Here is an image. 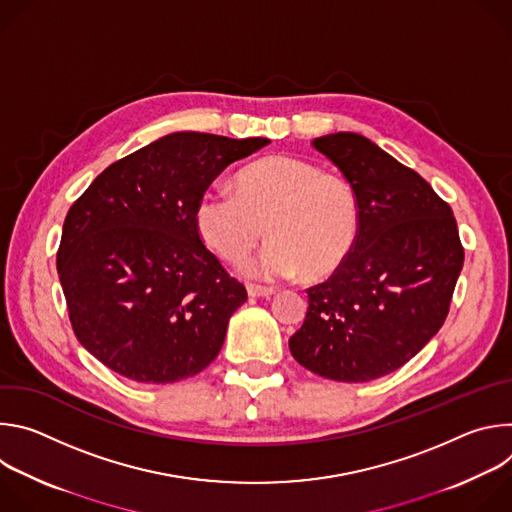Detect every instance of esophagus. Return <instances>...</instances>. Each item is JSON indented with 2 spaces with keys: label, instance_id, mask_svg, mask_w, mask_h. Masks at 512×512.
<instances>
[{
  "label": "esophagus",
  "instance_id": "obj_1",
  "mask_svg": "<svg viewBox=\"0 0 512 512\" xmlns=\"http://www.w3.org/2000/svg\"><path fill=\"white\" fill-rule=\"evenodd\" d=\"M247 294L251 298H271L275 294V289L265 287V285H257V283H247Z\"/></svg>",
  "mask_w": 512,
  "mask_h": 512
}]
</instances>
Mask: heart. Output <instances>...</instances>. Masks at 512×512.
<instances>
[{
	"mask_svg": "<svg viewBox=\"0 0 512 512\" xmlns=\"http://www.w3.org/2000/svg\"><path fill=\"white\" fill-rule=\"evenodd\" d=\"M202 243L237 263L265 235L261 255L247 265L255 277L277 279L306 273L322 279L352 253L360 231V202L352 184L296 156H269L243 168L235 192L206 190L194 208Z\"/></svg>",
	"mask_w": 512,
	"mask_h": 512,
	"instance_id": "obj_1",
	"label": "heart"
}]
</instances>
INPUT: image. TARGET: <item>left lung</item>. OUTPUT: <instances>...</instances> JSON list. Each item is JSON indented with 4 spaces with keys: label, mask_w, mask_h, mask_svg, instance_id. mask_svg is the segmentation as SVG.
I'll list each match as a JSON object with an SVG mask.
<instances>
[{
    "label": "left lung",
    "mask_w": 512,
    "mask_h": 512,
    "mask_svg": "<svg viewBox=\"0 0 512 512\" xmlns=\"http://www.w3.org/2000/svg\"><path fill=\"white\" fill-rule=\"evenodd\" d=\"M312 145L356 190L360 231L350 257L306 289L289 350L320 377L367 383L403 367L442 328L464 247L450 204L377 143L340 131Z\"/></svg>",
    "instance_id": "left-lung-1"
}]
</instances>
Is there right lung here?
Returning <instances> with one entry per match:
<instances>
[{"label":"right lung","instance_id":"right-lung-1","mask_svg":"<svg viewBox=\"0 0 512 512\" xmlns=\"http://www.w3.org/2000/svg\"><path fill=\"white\" fill-rule=\"evenodd\" d=\"M267 137L178 131L103 170L70 206L56 269L79 342L137 383H176L218 356L247 289L202 243L198 198Z\"/></svg>","mask_w":512,"mask_h":512}]
</instances>
